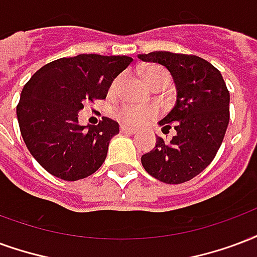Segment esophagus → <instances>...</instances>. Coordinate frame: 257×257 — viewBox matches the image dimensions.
Listing matches in <instances>:
<instances>
[{"label": "esophagus", "mask_w": 257, "mask_h": 257, "mask_svg": "<svg viewBox=\"0 0 257 257\" xmlns=\"http://www.w3.org/2000/svg\"><path fill=\"white\" fill-rule=\"evenodd\" d=\"M119 131H121V134H128V135H135L138 131L134 128H129V126H126V125H121L119 126Z\"/></svg>", "instance_id": "esophagus-1"}]
</instances>
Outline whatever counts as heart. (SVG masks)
<instances>
[{
  "label": "heart",
  "instance_id": "obj_1",
  "mask_svg": "<svg viewBox=\"0 0 257 257\" xmlns=\"http://www.w3.org/2000/svg\"><path fill=\"white\" fill-rule=\"evenodd\" d=\"M143 79L148 85L153 84L155 81H167L169 76L167 72L161 66H151L143 72ZM121 77L114 79L111 83L110 90L114 91L119 84ZM158 109L155 106H139V104H122L121 107L115 110V115L119 121H122L126 125H132V126H138V125H143V123L150 122L151 119L157 117Z\"/></svg>",
  "mask_w": 257,
  "mask_h": 257
}]
</instances>
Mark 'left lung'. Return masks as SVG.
<instances>
[{
	"label": "left lung",
	"mask_w": 257,
	"mask_h": 257,
	"mask_svg": "<svg viewBox=\"0 0 257 257\" xmlns=\"http://www.w3.org/2000/svg\"><path fill=\"white\" fill-rule=\"evenodd\" d=\"M138 57L165 66L177 90L174 107L158 122L163 131L173 126L176 136L169 143L158 138L142 165L165 184L189 181L212 162L222 144L230 118L227 87L219 70L200 57L170 51Z\"/></svg>",
	"instance_id": "obj_1"
}]
</instances>
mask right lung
<instances>
[{
	"instance_id": "obj_1",
	"label": "right lung",
	"mask_w": 257,
	"mask_h": 257,
	"mask_svg": "<svg viewBox=\"0 0 257 257\" xmlns=\"http://www.w3.org/2000/svg\"><path fill=\"white\" fill-rule=\"evenodd\" d=\"M126 56L79 54L49 62L35 72L20 95L16 113L28 151L46 172L65 181L95 173L104 162L118 122L103 117L98 125H79L84 100L104 99Z\"/></svg>"
}]
</instances>
